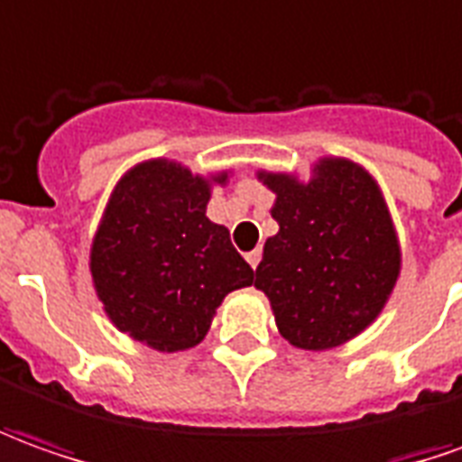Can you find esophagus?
<instances>
[{
	"mask_svg": "<svg viewBox=\"0 0 462 462\" xmlns=\"http://www.w3.org/2000/svg\"><path fill=\"white\" fill-rule=\"evenodd\" d=\"M245 260L250 263V268H257V263H260V250H253V253H247Z\"/></svg>",
	"mask_w": 462,
	"mask_h": 462,
	"instance_id": "1",
	"label": "esophagus"
}]
</instances>
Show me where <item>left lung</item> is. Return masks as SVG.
<instances>
[{
	"instance_id": "8db88e82",
	"label": "left lung",
	"mask_w": 462,
	"mask_h": 462,
	"mask_svg": "<svg viewBox=\"0 0 462 462\" xmlns=\"http://www.w3.org/2000/svg\"><path fill=\"white\" fill-rule=\"evenodd\" d=\"M275 194L255 288L296 349H337L379 319L402 271V247L376 179L344 156H321L309 179L257 169Z\"/></svg>"
}]
</instances>
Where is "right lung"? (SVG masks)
Instances as JSON below:
<instances>
[{"label": "right lung", "mask_w": 462, "mask_h": 462, "mask_svg": "<svg viewBox=\"0 0 462 462\" xmlns=\"http://www.w3.org/2000/svg\"><path fill=\"white\" fill-rule=\"evenodd\" d=\"M230 171L194 174L146 159L116 181L90 243V278L108 321L162 354L202 344L227 293L253 283L230 230L207 217Z\"/></svg>", "instance_id": "obj_1"}]
</instances>
